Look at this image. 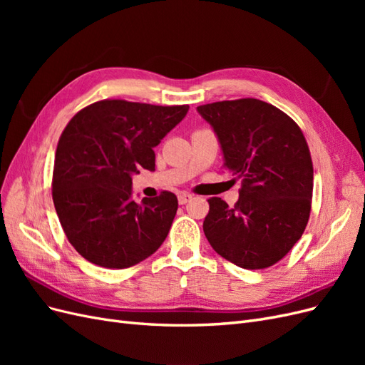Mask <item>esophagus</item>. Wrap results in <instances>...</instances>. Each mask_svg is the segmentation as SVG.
I'll return each instance as SVG.
<instances>
[{
	"instance_id": "34e87169",
	"label": "esophagus",
	"mask_w": 365,
	"mask_h": 365,
	"mask_svg": "<svg viewBox=\"0 0 365 365\" xmlns=\"http://www.w3.org/2000/svg\"><path fill=\"white\" fill-rule=\"evenodd\" d=\"M192 195L190 193H187V192H182V193H180L178 195V202L181 204V205H184V204H187V202H189L190 200H192Z\"/></svg>"
}]
</instances>
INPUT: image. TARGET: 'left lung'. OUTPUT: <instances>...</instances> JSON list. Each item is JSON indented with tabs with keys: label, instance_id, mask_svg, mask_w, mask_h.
<instances>
[{
	"label": "left lung",
	"instance_id": "1",
	"mask_svg": "<svg viewBox=\"0 0 365 365\" xmlns=\"http://www.w3.org/2000/svg\"><path fill=\"white\" fill-rule=\"evenodd\" d=\"M196 111L212 126L233 182H242L235 207L220 197L208 200L205 237L240 268L272 267L302 237L311 213L314 168L303 132L257 98L208 103Z\"/></svg>",
	"mask_w": 365,
	"mask_h": 365
}]
</instances>
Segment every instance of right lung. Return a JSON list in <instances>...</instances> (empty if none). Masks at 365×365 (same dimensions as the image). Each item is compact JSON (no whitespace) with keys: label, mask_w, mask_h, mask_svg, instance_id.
<instances>
[{"label":"right lung","mask_w":365,"mask_h":365,"mask_svg":"<svg viewBox=\"0 0 365 365\" xmlns=\"http://www.w3.org/2000/svg\"><path fill=\"white\" fill-rule=\"evenodd\" d=\"M189 105L102 101L77 113L58 143L53 202L70 244L88 262L123 269L155 252L168 237L178 200L170 192L132 197V176L155 170L161 140Z\"/></svg>","instance_id":"1"}]
</instances>
